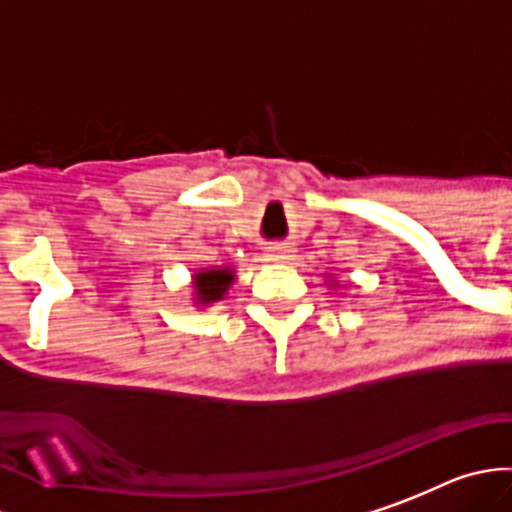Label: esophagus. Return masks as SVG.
I'll return each mask as SVG.
<instances>
[{
    "label": "esophagus",
    "mask_w": 512,
    "mask_h": 512,
    "mask_svg": "<svg viewBox=\"0 0 512 512\" xmlns=\"http://www.w3.org/2000/svg\"><path fill=\"white\" fill-rule=\"evenodd\" d=\"M296 257V250L293 247H285V245H275L265 252V260L270 262H290Z\"/></svg>",
    "instance_id": "1"
}]
</instances>
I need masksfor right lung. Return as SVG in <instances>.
Instances as JSON below:
<instances>
[{
	"mask_svg": "<svg viewBox=\"0 0 512 512\" xmlns=\"http://www.w3.org/2000/svg\"><path fill=\"white\" fill-rule=\"evenodd\" d=\"M234 283L232 267H209V270H199L193 275V290H196V303L199 306H209V303L222 301L227 296L229 285Z\"/></svg>",
	"mask_w": 512,
	"mask_h": 512,
	"instance_id": "right-lung-1",
	"label": "right lung"
}]
</instances>
